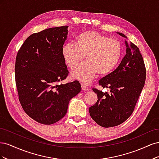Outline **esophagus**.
Listing matches in <instances>:
<instances>
[{
	"instance_id": "obj_1",
	"label": "esophagus",
	"mask_w": 159,
	"mask_h": 159,
	"mask_svg": "<svg viewBox=\"0 0 159 159\" xmlns=\"http://www.w3.org/2000/svg\"><path fill=\"white\" fill-rule=\"evenodd\" d=\"M81 89H82V90H84V91H88L89 89V88L87 87V86L85 85L84 83H81Z\"/></svg>"
}]
</instances>
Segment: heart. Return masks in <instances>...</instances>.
Wrapping results in <instances>:
<instances>
[{"instance_id": "obj_1", "label": "heart", "mask_w": 159, "mask_h": 159, "mask_svg": "<svg viewBox=\"0 0 159 159\" xmlns=\"http://www.w3.org/2000/svg\"><path fill=\"white\" fill-rule=\"evenodd\" d=\"M123 54L118 40L94 30H88L75 38L74 44L67 43L61 48V55L69 68H73L84 57L86 62L71 71L73 78L88 83L98 74L105 75L116 68Z\"/></svg>"}]
</instances>
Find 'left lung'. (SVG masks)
I'll return each instance as SVG.
<instances>
[{
    "label": "left lung",
    "mask_w": 159,
    "mask_h": 159,
    "mask_svg": "<svg viewBox=\"0 0 159 159\" xmlns=\"http://www.w3.org/2000/svg\"><path fill=\"white\" fill-rule=\"evenodd\" d=\"M117 33L127 39L123 34ZM125 44L126 54L117 68L99 81L110 92L93 89L98 100L89 108V113L103 127L119 125L131 116L145 85L146 69L139 48L127 40Z\"/></svg>",
    "instance_id": "1"
}]
</instances>
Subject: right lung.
<instances>
[{"label": "right lung", "mask_w": 159, "mask_h": 159, "mask_svg": "<svg viewBox=\"0 0 159 159\" xmlns=\"http://www.w3.org/2000/svg\"><path fill=\"white\" fill-rule=\"evenodd\" d=\"M68 26L47 28L32 34L18 50L15 63L19 101L36 121L51 125L63 118L71 98L81 91L78 81L58 84L68 70L61 55Z\"/></svg>", "instance_id": "1"}]
</instances>
